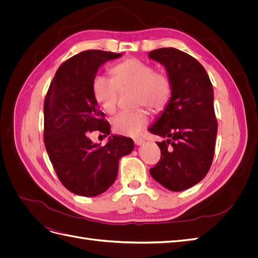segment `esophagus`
I'll return each instance as SVG.
<instances>
[{
    "instance_id": "34e87169",
    "label": "esophagus",
    "mask_w": 258,
    "mask_h": 258,
    "mask_svg": "<svg viewBox=\"0 0 258 258\" xmlns=\"http://www.w3.org/2000/svg\"><path fill=\"white\" fill-rule=\"evenodd\" d=\"M134 142H135L136 145H141V144L144 142V140H143L142 137H136V138L134 139Z\"/></svg>"
}]
</instances>
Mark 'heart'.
<instances>
[{
    "mask_svg": "<svg viewBox=\"0 0 258 258\" xmlns=\"http://www.w3.org/2000/svg\"><path fill=\"white\" fill-rule=\"evenodd\" d=\"M113 79L98 75L93 80L92 92L99 105L107 113L115 112L120 91L134 89V102L162 110L172 96V81L163 71L138 58H128L111 69ZM148 122V111L141 106L122 111L113 118V128L118 134L135 136Z\"/></svg>",
    "mask_w": 258,
    "mask_h": 258,
    "instance_id": "heart-1",
    "label": "heart"
}]
</instances>
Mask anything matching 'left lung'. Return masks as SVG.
<instances>
[{
	"mask_svg": "<svg viewBox=\"0 0 258 258\" xmlns=\"http://www.w3.org/2000/svg\"><path fill=\"white\" fill-rule=\"evenodd\" d=\"M167 69L172 96L148 131L166 138L157 142L161 157L151 175L163 187L182 191L204 178L214 157L217 120L213 87L205 68L188 53L167 47L148 53Z\"/></svg>",
	"mask_w": 258,
	"mask_h": 258,
	"instance_id": "left-lung-1",
	"label": "left lung"
}]
</instances>
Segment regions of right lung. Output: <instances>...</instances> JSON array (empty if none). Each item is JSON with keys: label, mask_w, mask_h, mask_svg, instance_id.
<instances>
[{"label": "right lung", "mask_w": 258, "mask_h": 258, "mask_svg": "<svg viewBox=\"0 0 258 258\" xmlns=\"http://www.w3.org/2000/svg\"><path fill=\"white\" fill-rule=\"evenodd\" d=\"M121 53L85 50L62 63L44 100V142L57 176L67 189L84 197L104 192L116 179L118 161L134 150L132 139L112 136L93 144V131L110 135V123L92 92L101 64Z\"/></svg>", "instance_id": "1"}]
</instances>
